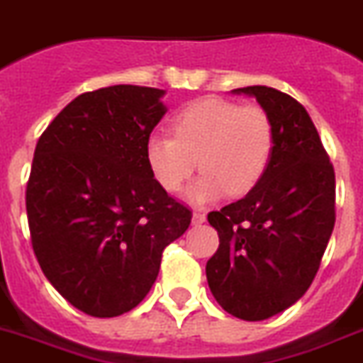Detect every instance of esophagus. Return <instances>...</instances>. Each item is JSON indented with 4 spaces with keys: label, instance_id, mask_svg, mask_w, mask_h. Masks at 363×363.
<instances>
[{
    "label": "esophagus",
    "instance_id": "1",
    "mask_svg": "<svg viewBox=\"0 0 363 363\" xmlns=\"http://www.w3.org/2000/svg\"><path fill=\"white\" fill-rule=\"evenodd\" d=\"M205 220H207V216H205L203 212H194V214H191V223H194V225H201Z\"/></svg>",
    "mask_w": 363,
    "mask_h": 363
}]
</instances>
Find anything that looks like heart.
<instances>
[{"mask_svg":"<svg viewBox=\"0 0 363 363\" xmlns=\"http://www.w3.org/2000/svg\"><path fill=\"white\" fill-rule=\"evenodd\" d=\"M173 135L152 134L145 160L166 191H179L196 172L203 173L186 190L196 205L225 194L244 196L257 186L274 155V125L259 106H240L220 96H205L184 106L173 119Z\"/></svg>","mask_w":363,"mask_h":363,"instance_id":"1","label":"heart"}]
</instances>
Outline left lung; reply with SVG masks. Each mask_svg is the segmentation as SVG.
Segmentation results:
<instances>
[{
  "mask_svg": "<svg viewBox=\"0 0 363 363\" xmlns=\"http://www.w3.org/2000/svg\"><path fill=\"white\" fill-rule=\"evenodd\" d=\"M274 125V155L242 199L212 211L220 246L207 261L212 296L233 317L264 320L306 293L335 223V175L306 108L267 85L233 89Z\"/></svg>",
  "mask_w": 363,
  "mask_h": 363,
  "instance_id": "obj_1",
  "label": "left lung"
}]
</instances>
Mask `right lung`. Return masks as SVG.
Here are the masks:
<instances>
[{"label": "right lung", "mask_w": 363, "mask_h": 363, "mask_svg": "<svg viewBox=\"0 0 363 363\" xmlns=\"http://www.w3.org/2000/svg\"><path fill=\"white\" fill-rule=\"evenodd\" d=\"M164 95L140 85L84 93L35 147L26 190L33 252L57 293L91 317L140 304L164 248L191 222L145 160L147 140L167 111Z\"/></svg>", "instance_id": "add662e5"}]
</instances>
